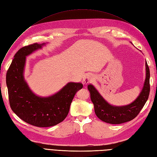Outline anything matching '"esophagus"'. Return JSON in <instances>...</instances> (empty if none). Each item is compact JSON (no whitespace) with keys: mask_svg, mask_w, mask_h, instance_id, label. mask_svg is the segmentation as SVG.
I'll return each mask as SVG.
<instances>
[{"mask_svg":"<svg viewBox=\"0 0 157 157\" xmlns=\"http://www.w3.org/2000/svg\"><path fill=\"white\" fill-rule=\"evenodd\" d=\"M94 80V77H93L92 75H87L86 77H85V78H84L83 82H84V84H87L88 83H90V82H93Z\"/></svg>","mask_w":157,"mask_h":157,"instance_id":"esophagus-1","label":"esophagus"}]
</instances>
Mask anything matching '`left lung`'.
<instances>
[{"mask_svg":"<svg viewBox=\"0 0 157 157\" xmlns=\"http://www.w3.org/2000/svg\"><path fill=\"white\" fill-rule=\"evenodd\" d=\"M145 67L146 77L144 87L139 96L129 105H112L101 96L92 84L88 85V90L90 92V99L94 103L95 113L99 119L109 124H118L130 121L137 117L148 99L150 92V71L147 61Z\"/></svg>","mask_w":157,"mask_h":157,"instance_id":"obj_1","label":"left lung"}]
</instances>
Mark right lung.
<instances>
[{
    "label": "right lung",
    "mask_w": 157,
    "mask_h": 157,
    "mask_svg": "<svg viewBox=\"0 0 157 157\" xmlns=\"http://www.w3.org/2000/svg\"><path fill=\"white\" fill-rule=\"evenodd\" d=\"M44 46L46 43H35L19 50L6 73L12 110L23 121L38 127L53 126L62 122L68 115L75 94L83 87L80 82H69L48 97L39 96L32 92L23 75L26 57Z\"/></svg>",
    "instance_id": "right-lung-1"
}]
</instances>
